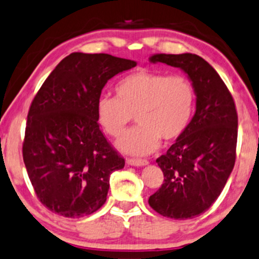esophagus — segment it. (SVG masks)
I'll list each match as a JSON object with an SVG mask.
<instances>
[{
    "label": "esophagus",
    "mask_w": 259,
    "mask_h": 259,
    "mask_svg": "<svg viewBox=\"0 0 259 259\" xmlns=\"http://www.w3.org/2000/svg\"><path fill=\"white\" fill-rule=\"evenodd\" d=\"M126 163L128 165H135V167H144L148 165V159H136V158H127Z\"/></svg>",
    "instance_id": "34e87169"
}]
</instances>
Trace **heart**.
I'll return each instance as SVG.
<instances>
[{
    "instance_id": "b5f03b06",
    "label": "heart",
    "mask_w": 259,
    "mask_h": 259,
    "mask_svg": "<svg viewBox=\"0 0 259 259\" xmlns=\"http://www.w3.org/2000/svg\"><path fill=\"white\" fill-rule=\"evenodd\" d=\"M116 97L101 96L97 117L105 132L120 137L133 119L138 126L117 140L120 151L149 155L158 149L161 138L174 140L186 131L194 110L193 85L184 75L138 71L115 86Z\"/></svg>"
}]
</instances>
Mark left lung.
<instances>
[{"mask_svg": "<svg viewBox=\"0 0 259 259\" xmlns=\"http://www.w3.org/2000/svg\"><path fill=\"white\" fill-rule=\"evenodd\" d=\"M161 62L185 72L196 94V113L167 154L156 159L164 181L149 198L155 211L174 220L205 212L221 194L235 163L238 114L219 73L196 54H155Z\"/></svg>", "mask_w": 259, "mask_h": 259, "instance_id": "1", "label": "left lung"}]
</instances>
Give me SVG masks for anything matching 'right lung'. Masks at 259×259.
I'll list each match as a JSON object with an SVG mask.
<instances>
[{
	"instance_id": "1",
	"label": "right lung",
	"mask_w": 259,
	"mask_h": 259,
	"mask_svg": "<svg viewBox=\"0 0 259 259\" xmlns=\"http://www.w3.org/2000/svg\"><path fill=\"white\" fill-rule=\"evenodd\" d=\"M136 66L109 54L72 53L32 101L22 157L38 199L50 211L79 219L107 200L110 174L124 161L100 130L96 107L108 80Z\"/></svg>"
}]
</instances>
